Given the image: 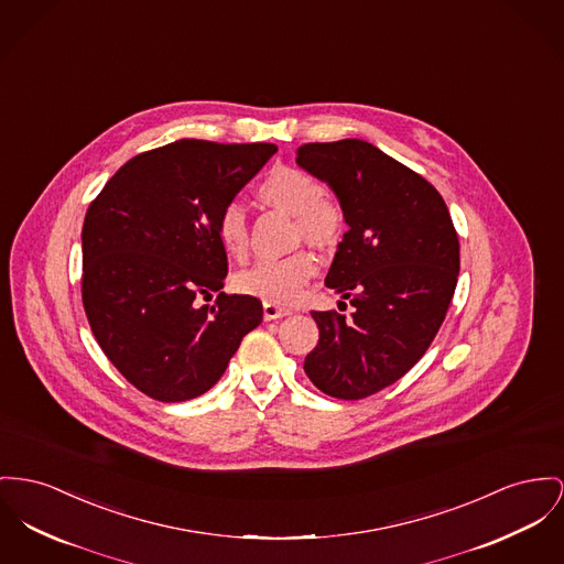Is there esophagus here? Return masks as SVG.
Segmentation results:
<instances>
[{
	"label": "esophagus",
	"instance_id": "34e87169",
	"mask_svg": "<svg viewBox=\"0 0 564 564\" xmlns=\"http://www.w3.org/2000/svg\"><path fill=\"white\" fill-rule=\"evenodd\" d=\"M286 314H291L289 307H282V305H275V303H263L264 321H275V318H282Z\"/></svg>",
	"mask_w": 564,
	"mask_h": 564
}]
</instances>
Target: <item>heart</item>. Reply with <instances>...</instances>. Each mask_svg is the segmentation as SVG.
I'll use <instances>...</instances> for the list:
<instances>
[{"mask_svg": "<svg viewBox=\"0 0 564 564\" xmlns=\"http://www.w3.org/2000/svg\"><path fill=\"white\" fill-rule=\"evenodd\" d=\"M264 205L295 216V235L316 248H332L344 230V212L338 198L323 189V184L307 171L295 166H275L257 189ZM218 241L226 254L243 261L248 254V218L239 203H228L218 216ZM316 257L297 250L282 259H263L235 275V286L243 295L264 303H293L305 284L316 275Z\"/></svg>", "mask_w": 564, "mask_h": 564, "instance_id": "heart-1", "label": "heart"}]
</instances>
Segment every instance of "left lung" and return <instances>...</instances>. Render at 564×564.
Returning <instances> with one entry per match:
<instances>
[{
    "mask_svg": "<svg viewBox=\"0 0 564 564\" xmlns=\"http://www.w3.org/2000/svg\"><path fill=\"white\" fill-rule=\"evenodd\" d=\"M297 164L338 196L348 230L325 284L355 307L312 312L318 344L303 370L323 393L361 400L436 338L459 273L457 232L438 189L372 143H307Z\"/></svg>",
    "mask_w": 564,
    "mask_h": 564,
    "instance_id": "1",
    "label": "left lung"
}]
</instances>
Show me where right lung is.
<instances>
[{"label":"right lung","mask_w":564,"mask_h":564,"mask_svg":"<svg viewBox=\"0 0 564 564\" xmlns=\"http://www.w3.org/2000/svg\"><path fill=\"white\" fill-rule=\"evenodd\" d=\"M271 143L182 139L128 160L83 223L80 295L89 327L121 376L158 402L209 391L241 339L263 321L252 295L221 293L218 216Z\"/></svg>","instance_id":"1"}]
</instances>
